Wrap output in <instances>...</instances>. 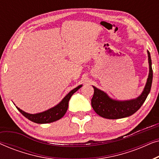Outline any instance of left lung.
Wrapping results in <instances>:
<instances>
[{
	"label": "left lung",
	"mask_w": 159,
	"mask_h": 159,
	"mask_svg": "<svg viewBox=\"0 0 159 159\" xmlns=\"http://www.w3.org/2000/svg\"><path fill=\"white\" fill-rule=\"evenodd\" d=\"M148 54L150 71L146 84L142 94L138 98L131 101H117L111 99L105 93L93 86L94 94L91 100V105L97 114L103 118L117 119L131 116L140 109L151 91L153 80V69L149 51H148Z\"/></svg>",
	"instance_id": "8db88e82"
}]
</instances>
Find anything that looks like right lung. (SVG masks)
<instances>
[{"label":"right lung","mask_w":159,"mask_h":159,"mask_svg":"<svg viewBox=\"0 0 159 159\" xmlns=\"http://www.w3.org/2000/svg\"><path fill=\"white\" fill-rule=\"evenodd\" d=\"M82 85L78 86L77 88H76L69 92L66 97L58 104L57 106H56L55 107L51 108V109L45 111L44 112L39 113V114H27L25 111H23L22 110H21L20 108L18 107L17 109L19 111V112L21 113L23 116H25L26 118L29 119V120L33 121L34 123L37 124H48V123H51L53 121H56L62 118L64 116V114H66L67 108L69 106V101L70 100L71 95L74 93L79 90L81 88Z\"/></svg>","instance_id":"right-lung-1"}]
</instances>
